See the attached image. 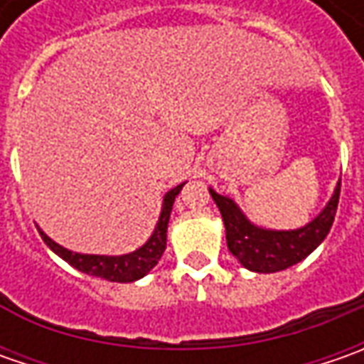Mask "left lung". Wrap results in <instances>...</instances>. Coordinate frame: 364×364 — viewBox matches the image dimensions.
<instances>
[{
    "mask_svg": "<svg viewBox=\"0 0 364 364\" xmlns=\"http://www.w3.org/2000/svg\"><path fill=\"white\" fill-rule=\"evenodd\" d=\"M208 192L223 215L227 247L239 259V263L249 272L275 273L300 263L326 239L338 208L341 182L336 184L334 194L322 208V213L306 227L294 231L261 229L245 217L235 200L218 194L213 188H208Z\"/></svg>",
    "mask_w": 364,
    "mask_h": 364,
    "instance_id": "1",
    "label": "left lung"
}]
</instances>
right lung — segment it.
<instances>
[{
	"label": "right lung",
	"mask_w": 364,
	"mask_h": 364,
	"mask_svg": "<svg viewBox=\"0 0 364 364\" xmlns=\"http://www.w3.org/2000/svg\"><path fill=\"white\" fill-rule=\"evenodd\" d=\"M182 186L184 184H178L176 188L166 192L164 203H161L160 218H158V225H156V229L151 232V237L139 249H135L133 253H127V255H85V253H73V251L64 249L58 243H54L44 231H40V237L44 239V243L48 245L58 257H63L66 263H70L78 272L89 273V275H95V277H103L107 282H119V284L141 279L144 275H147L158 265V261H160L164 251H166L168 220H170V213H172V204H174L176 196L180 194Z\"/></svg>",
	"instance_id": "obj_1"
}]
</instances>
